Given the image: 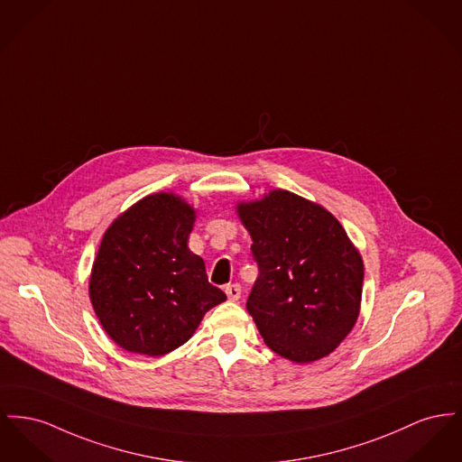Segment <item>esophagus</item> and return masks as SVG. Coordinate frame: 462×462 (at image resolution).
Masks as SVG:
<instances>
[{
  "label": "esophagus",
  "instance_id": "esophagus-1",
  "mask_svg": "<svg viewBox=\"0 0 462 462\" xmlns=\"http://www.w3.org/2000/svg\"><path fill=\"white\" fill-rule=\"evenodd\" d=\"M225 293H226L228 300H232V301L241 299V284H226Z\"/></svg>",
  "mask_w": 462,
  "mask_h": 462
}]
</instances>
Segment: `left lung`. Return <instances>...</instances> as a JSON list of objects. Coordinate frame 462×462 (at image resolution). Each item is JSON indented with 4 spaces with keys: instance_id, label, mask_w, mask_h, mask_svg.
Instances as JSON below:
<instances>
[{
    "instance_id": "left-lung-1",
    "label": "left lung",
    "mask_w": 462,
    "mask_h": 462,
    "mask_svg": "<svg viewBox=\"0 0 462 462\" xmlns=\"http://www.w3.org/2000/svg\"><path fill=\"white\" fill-rule=\"evenodd\" d=\"M258 279L245 301L273 353L310 363L337 349L359 314L363 260L344 226L286 190L239 206Z\"/></svg>"
}]
</instances>
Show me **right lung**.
I'll return each mask as SVG.
<instances>
[{
    "instance_id": "add662e5",
    "label": "right lung",
    "mask_w": 462,
    "mask_h": 462,
    "mask_svg": "<svg viewBox=\"0 0 462 462\" xmlns=\"http://www.w3.org/2000/svg\"><path fill=\"white\" fill-rule=\"evenodd\" d=\"M193 219L180 197L157 193L115 219L101 241L90 300L106 333L129 353L174 351L226 300L187 245Z\"/></svg>"
}]
</instances>
